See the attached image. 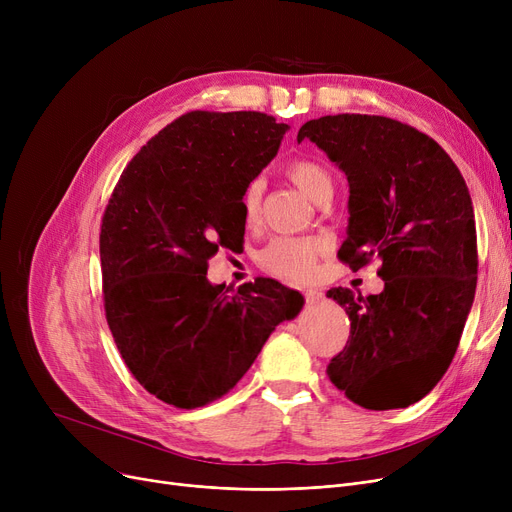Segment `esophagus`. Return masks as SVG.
I'll return each instance as SVG.
<instances>
[{"mask_svg": "<svg viewBox=\"0 0 512 512\" xmlns=\"http://www.w3.org/2000/svg\"><path fill=\"white\" fill-rule=\"evenodd\" d=\"M305 294V301H307V305H317L321 299H324V294H321L319 290H305L303 292Z\"/></svg>", "mask_w": 512, "mask_h": 512, "instance_id": "34e87169", "label": "esophagus"}]
</instances>
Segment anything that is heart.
<instances>
[{
    "label": "heart",
    "instance_id": "b5f03b06",
    "mask_svg": "<svg viewBox=\"0 0 512 512\" xmlns=\"http://www.w3.org/2000/svg\"><path fill=\"white\" fill-rule=\"evenodd\" d=\"M286 176L299 186V191L311 201H319L332 191V178L324 166L313 159H292L286 166ZM263 197V182L251 180L240 197L242 218L253 224L259 218V207ZM326 251V242L311 236H278L267 242L259 255V263L267 274L286 282H309L315 276L317 259Z\"/></svg>",
    "mask_w": 512,
    "mask_h": 512
}]
</instances>
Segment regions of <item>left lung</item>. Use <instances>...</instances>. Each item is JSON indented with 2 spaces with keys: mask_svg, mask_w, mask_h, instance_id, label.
<instances>
[{
  "mask_svg": "<svg viewBox=\"0 0 512 512\" xmlns=\"http://www.w3.org/2000/svg\"><path fill=\"white\" fill-rule=\"evenodd\" d=\"M309 139L348 180V228L338 251L353 272L380 259L384 290L332 288L351 319L330 361L332 384L371 411L405 409L446 373L477 286L469 188L448 153L417 128L384 116L309 120Z\"/></svg>",
  "mask_w": 512,
  "mask_h": 512,
  "instance_id": "8db88e82",
  "label": "left lung"
}]
</instances>
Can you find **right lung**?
<instances>
[{"instance_id":"right-lung-1","label":"right lung","mask_w":512,"mask_h":512,"mask_svg":"<svg viewBox=\"0 0 512 512\" xmlns=\"http://www.w3.org/2000/svg\"><path fill=\"white\" fill-rule=\"evenodd\" d=\"M288 124L261 112H188L124 168L105 207L103 307L118 351L155 398L197 409L249 371L303 294L272 278L207 280V261L245 236L240 197Z\"/></svg>"}]
</instances>
